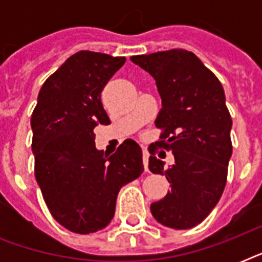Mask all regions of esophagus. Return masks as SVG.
<instances>
[{
	"label": "esophagus",
	"mask_w": 262,
	"mask_h": 262,
	"mask_svg": "<svg viewBox=\"0 0 262 262\" xmlns=\"http://www.w3.org/2000/svg\"><path fill=\"white\" fill-rule=\"evenodd\" d=\"M148 159H149V154H148L147 149H143V163L145 171H148Z\"/></svg>",
	"instance_id": "obj_1"
}]
</instances>
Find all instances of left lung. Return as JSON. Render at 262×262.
<instances>
[{
    "label": "left lung",
    "instance_id": "left-lung-1",
    "mask_svg": "<svg viewBox=\"0 0 262 262\" xmlns=\"http://www.w3.org/2000/svg\"><path fill=\"white\" fill-rule=\"evenodd\" d=\"M132 62L155 79L162 98L155 145L171 151L175 163L164 168L149 145L154 174L166 175L171 190L151 204L160 224L175 230L195 227L219 203L232 154V119L222 84L191 51L172 49L133 55Z\"/></svg>",
    "mask_w": 262,
    "mask_h": 262
}]
</instances>
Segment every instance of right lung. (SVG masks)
<instances>
[{"mask_svg":"<svg viewBox=\"0 0 262 262\" xmlns=\"http://www.w3.org/2000/svg\"><path fill=\"white\" fill-rule=\"evenodd\" d=\"M125 57L81 50L45 81L31 117L35 178L49 211L76 234L110 223L119 189L143 174V152L126 140L110 158L95 147L94 127L108 125L100 94Z\"/></svg>","mask_w":262,"mask_h":262,"instance_id":"obj_1","label":"right lung"}]
</instances>
